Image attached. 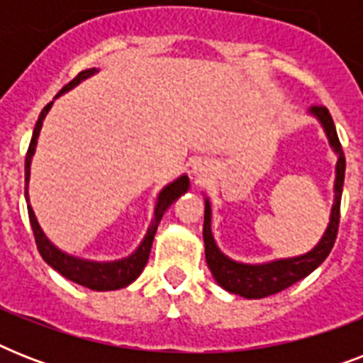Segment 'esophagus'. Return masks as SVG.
<instances>
[{
  "mask_svg": "<svg viewBox=\"0 0 363 363\" xmlns=\"http://www.w3.org/2000/svg\"><path fill=\"white\" fill-rule=\"evenodd\" d=\"M192 169H194V175L201 177V175H203V171H205V165L201 164V162H196Z\"/></svg>",
  "mask_w": 363,
  "mask_h": 363,
  "instance_id": "34e87169",
  "label": "esophagus"
}]
</instances>
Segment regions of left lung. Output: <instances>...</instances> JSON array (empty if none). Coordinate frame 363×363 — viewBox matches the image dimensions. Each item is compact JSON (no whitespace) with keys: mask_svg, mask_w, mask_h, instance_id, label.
<instances>
[{"mask_svg":"<svg viewBox=\"0 0 363 363\" xmlns=\"http://www.w3.org/2000/svg\"><path fill=\"white\" fill-rule=\"evenodd\" d=\"M309 115L320 122L322 130L326 133L328 143L337 154L335 164V182H333V205L330 211V222L320 241L311 248L309 252L292 256V258H279L264 262V264H242L235 262L230 256L222 252L211 230V218H213V207L209 198H205V218H203V242H205V259L209 265L215 281L224 290L238 294L241 298L259 299L267 298L271 294H277L284 288L292 286L294 282L301 281L311 275L318 265L328 258L332 250L339 228V207H341V194H343L345 182V154L339 143L337 130L333 124V118L326 107H311Z\"/></svg>","mask_w":363,"mask_h":363,"instance_id":"left-lung-1","label":"left lung"}]
</instances>
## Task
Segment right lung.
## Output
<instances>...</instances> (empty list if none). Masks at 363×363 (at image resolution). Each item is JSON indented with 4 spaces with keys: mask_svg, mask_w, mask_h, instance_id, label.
Masks as SVG:
<instances>
[{
    "mask_svg": "<svg viewBox=\"0 0 363 363\" xmlns=\"http://www.w3.org/2000/svg\"><path fill=\"white\" fill-rule=\"evenodd\" d=\"M96 73H98L96 67L81 71L67 86H64L58 94H56V98H60L62 94L69 92L71 88H75L79 82H82L84 79H88V77L96 75ZM52 104L54 101H50V104L41 111L39 118H37V124L35 128H33V135H31L30 141V148H28V154H26L24 165V198L26 203H28V215H30L31 230H33V235H35L39 254H41L43 259H45L52 269L58 271L60 275L65 277V279H69V281L77 282V284H81V286H86L90 288V290H96V292H107V290L125 288L128 284H131V282L135 281L137 277L143 273V269H145V265H147L148 262V256H150V248H152L154 235H156L160 220H162V216H164L165 211L169 209L171 205L175 203L182 194L188 192V188H190V179H188V175L177 177L175 181L169 182V184H165V186L160 190L158 198H156V205H154V216L152 220H150V224H148L147 233H145L143 241L139 242V247H137L130 256H125V258L121 259H111V262H96V259L79 258V256H73V254H67L64 252V250H60V248L45 235L43 228L39 226L35 213L31 209L30 192H28L31 158H33V154H35L37 139H39V133H41L43 121H45V116H47V113L50 111Z\"/></svg>",
    "mask_w": 363,
    "mask_h": 363,
    "instance_id": "add662e5",
    "label": "right lung"
}]
</instances>
